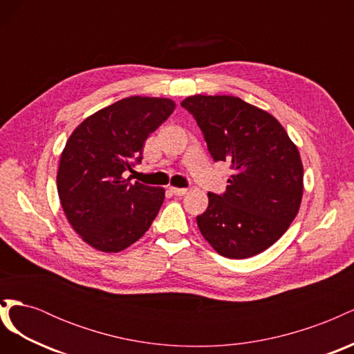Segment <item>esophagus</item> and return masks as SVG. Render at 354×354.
Masks as SVG:
<instances>
[{"mask_svg": "<svg viewBox=\"0 0 354 354\" xmlns=\"http://www.w3.org/2000/svg\"><path fill=\"white\" fill-rule=\"evenodd\" d=\"M169 192L177 196H185L187 194V189H180V187H169Z\"/></svg>", "mask_w": 354, "mask_h": 354, "instance_id": "1", "label": "esophagus"}]
</instances>
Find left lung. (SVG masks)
Segmentation results:
<instances>
[{"label":"left lung","instance_id":"1","mask_svg":"<svg viewBox=\"0 0 354 354\" xmlns=\"http://www.w3.org/2000/svg\"><path fill=\"white\" fill-rule=\"evenodd\" d=\"M196 120L214 160L233 174L223 195L208 194L196 217L209 245L227 259H250L291 226L303 198V162L273 115L233 95H190L181 102Z\"/></svg>","mask_w":354,"mask_h":354}]
</instances>
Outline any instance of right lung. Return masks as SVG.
<instances>
[{"label": "right lung", "mask_w": 354, "mask_h": 354, "mask_svg": "<svg viewBox=\"0 0 354 354\" xmlns=\"http://www.w3.org/2000/svg\"><path fill=\"white\" fill-rule=\"evenodd\" d=\"M174 109L171 99L131 95L85 118L68 138L57 171L59 198L72 229L93 248L120 252L158 216L164 187L131 183L125 174L142 160L149 134Z\"/></svg>", "instance_id": "obj_1"}]
</instances>
